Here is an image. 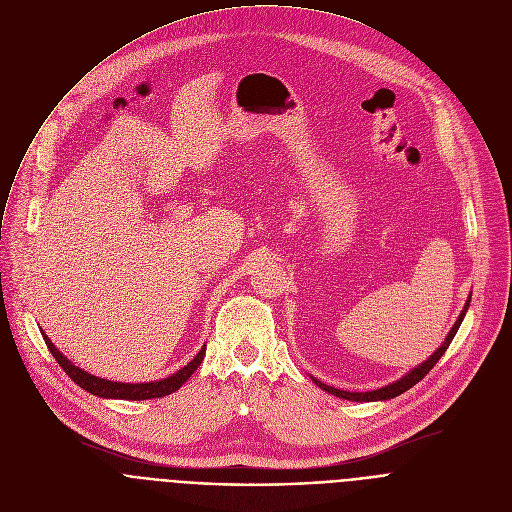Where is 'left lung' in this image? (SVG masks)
<instances>
[{"instance_id": "left-lung-1", "label": "left lung", "mask_w": 512, "mask_h": 512, "mask_svg": "<svg viewBox=\"0 0 512 512\" xmlns=\"http://www.w3.org/2000/svg\"><path fill=\"white\" fill-rule=\"evenodd\" d=\"M468 306H470V300H468V304L464 306V310H462V314H460V318L456 320V324H454V328L450 330V334H448V338L444 340V344L437 348L425 362H421L417 369H413L409 375H405L403 379H399V381H395L393 385H387V387H383V389H377V391H367V393H350V391H340V389H334V387H328V385H324L322 381H318V379H314V383L320 387V389H324V391H328L330 395H336V397H340V399H348V401H383V399H393V397H397V395H401V393H405V391H409L413 385H417L433 367H435V362L440 360L442 356H444V352L448 350V346L452 344V340H454V336H456V332H458V328H460V324H462V320H464V316H466V310H468Z\"/></svg>"}]
</instances>
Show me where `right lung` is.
Instances as JSON below:
<instances>
[{"mask_svg": "<svg viewBox=\"0 0 512 512\" xmlns=\"http://www.w3.org/2000/svg\"><path fill=\"white\" fill-rule=\"evenodd\" d=\"M44 342L48 346V350L52 352V356L56 358V362L62 367V371L75 381L81 389L89 391L91 395L97 397H105V399H129V401H141V399H156V397H164L170 395L174 391H178L188 379L190 375L200 367V362L204 358L206 346H202V350L186 364L184 369H180L178 373H174L168 379L162 381H154V383H113L107 379H99L93 377L89 373H85L83 369L75 367L70 360H66V356H62L56 346L50 342V338L44 334Z\"/></svg>", "mask_w": 512, "mask_h": 512, "instance_id": "obj_1", "label": "right lung"}]
</instances>
